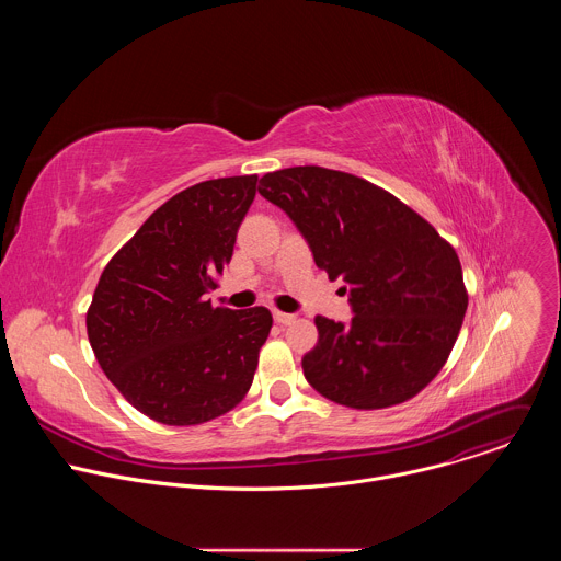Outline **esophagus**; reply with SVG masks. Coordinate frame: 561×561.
Returning a JSON list of instances; mask_svg holds the SVG:
<instances>
[{
    "label": "esophagus",
    "instance_id": "esophagus-1",
    "mask_svg": "<svg viewBox=\"0 0 561 561\" xmlns=\"http://www.w3.org/2000/svg\"><path fill=\"white\" fill-rule=\"evenodd\" d=\"M273 317H275V322H277V324H282V327H288V324H293V322H295V314H293V312L275 310V312H273Z\"/></svg>",
    "mask_w": 561,
    "mask_h": 561
}]
</instances>
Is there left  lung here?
I'll return each mask as SVG.
<instances>
[{
	"label": "left lung",
	"mask_w": 561,
	"mask_h": 561,
	"mask_svg": "<svg viewBox=\"0 0 561 561\" xmlns=\"http://www.w3.org/2000/svg\"><path fill=\"white\" fill-rule=\"evenodd\" d=\"M257 191L293 219L317 268L346 282L353 317H314L308 383L359 411L415 397L446 364L468 306L453 247L413 208L342 171L282 169Z\"/></svg>",
	"instance_id": "8db88e82"
}]
</instances>
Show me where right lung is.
Returning <instances> with one entry per match:
<instances>
[{
	"label": "right lung",
	"mask_w": 561,
	"mask_h": 561,
	"mask_svg": "<svg viewBox=\"0 0 561 561\" xmlns=\"http://www.w3.org/2000/svg\"><path fill=\"white\" fill-rule=\"evenodd\" d=\"M257 175L195 184L159 206L108 262L87 314L93 353L144 415L195 426L228 413L255 377L273 314L213 308Z\"/></svg>",
	"instance_id": "1"
}]
</instances>
